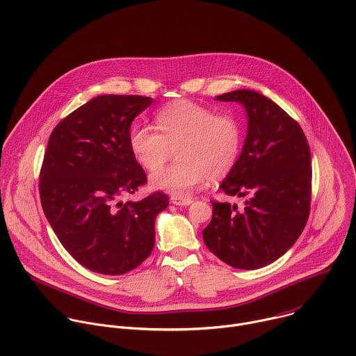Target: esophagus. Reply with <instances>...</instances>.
<instances>
[{
  "mask_svg": "<svg viewBox=\"0 0 356 356\" xmlns=\"http://www.w3.org/2000/svg\"><path fill=\"white\" fill-rule=\"evenodd\" d=\"M172 202L175 205H180V207H186L190 205L193 202L191 198H181V197H172Z\"/></svg>",
  "mask_w": 356,
  "mask_h": 356,
  "instance_id": "1",
  "label": "esophagus"
}]
</instances>
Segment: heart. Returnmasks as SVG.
<instances>
[{
  "label": "heart",
  "instance_id": "heart-1",
  "mask_svg": "<svg viewBox=\"0 0 356 356\" xmlns=\"http://www.w3.org/2000/svg\"><path fill=\"white\" fill-rule=\"evenodd\" d=\"M155 124L159 131L149 126L130 130V151L144 169L154 172L177 148L179 161L151 176L152 187L175 197L188 195L207 177L227 175L239 159L242 127L230 114L180 99L156 111Z\"/></svg>",
  "mask_w": 356,
  "mask_h": 356
}]
</instances>
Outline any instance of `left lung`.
Returning <instances> with one entry per match:
<instances>
[{
	"mask_svg": "<svg viewBox=\"0 0 356 356\" xmlns=\"http://www.w3.org/2000/svg\"><path fill=\"white\" fill-rule=\"evenodd\" d=\"M215 99L238 102L248 113L242 154L219 186L246 201L242 209L212 201L202 239L223 263L257 270L284 256L305 229L312 198L310 148L300 126L267 96L239 89Z\"/></svg>",
	"mask_w": 356,
	"mask_h": 356,
	"instance_id": "8db88e82",
	"label": "left lung"
}]
</instances>
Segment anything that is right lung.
Masks as SVG:
<instances>
[{"instance_id": "add662e5", "label": "right lung", "mask_w": 356, "mask_h": 356, "mask_svg": "<svg viewBox=\"0 0 356 356\" xmlns=\"http://www.w3.org/2000/svg\"><path fill=\"white\" fill-rule=\"evenodd\" d=\"M152 97L102 95L53 130L40 170L44 215L64 249L85 268L122 275L138 267L155 245V219L169 204L156 191L123 202L147 183L130 151L134 118Z\"/></svg>"}]
</instances>
